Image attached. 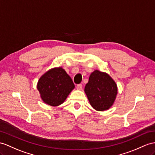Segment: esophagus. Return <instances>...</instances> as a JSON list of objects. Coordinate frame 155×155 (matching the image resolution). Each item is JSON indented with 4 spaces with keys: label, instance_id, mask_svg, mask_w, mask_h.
<instances>
[{
    "label": "esophagus",
    "instance_id": "1",
    "mask_svg": "<svg viewBox=\"0 0 155 155\" xmlns=\"http://www.w3.org/2000/svg\"><path fill=\"white\" fill-rule=\"evenodd\" d=\"M76 88L78 90H81L82 89V85L81 84H79L77 85Z\"/></svg>",
    "mask_w": 155,
    "mask_h": 155
}]
</instances>
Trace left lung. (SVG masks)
I'll list each match as a JSON object with an SVG mask.
<instances>
[{
	"label": "left lung",
	"mask_w": 155,
	"mask_h": 155,
	"mask_svg": "<svg viewBox=\"0 0 155 155\" xmlns=\"http://www.w3.org/2000/svg\"><path fill=\"white\" fill-rule=\"evenodd\" d=\"M118 91L110 75L98 70L91 74L84 89L91 106L97 111L108 110L114 103Z\"/></svg>",
	"instance_id": "8db88e82"
}]
</instances>
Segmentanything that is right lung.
Segmentation results:
<instances>
[{"instance_id": "add662e5", "label": "right lung", "mask_w": 155, "mask_h": 155, "mask_svg": "<svg viewBox=\"0 0 155 155\" xmlns=\"http://www.w3.org/2000/svg\"><path fill=\"white\" fill-rule=\"evenodd\" d=\"M41 99L45 104L58 107L65 101L75 85L62 67H55L40 77L37 84Z\"/></svg>"}]
</instances>
